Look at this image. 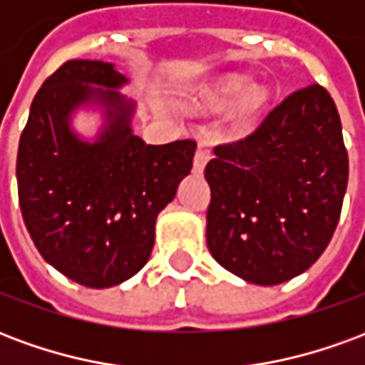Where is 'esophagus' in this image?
I'll return each instance as SVG.
<instances>
[{
  "mask_svg": "<svg viewBox=\"0 0 365 365\" xmlns=\"http://www.w3.org/2000/svg\"><path fill=\"white\" fill-rule=\"evenodd\" d=\"M211 160V150L207 148L205 144H199L197 152H195V158H193V172L201 174L205 170V164Z\"/></svg>",
  "mask_w": 365,
  "mask_h": 365,
  "instance_id": "1",
  "label": "esophagus"
}]
</instances>
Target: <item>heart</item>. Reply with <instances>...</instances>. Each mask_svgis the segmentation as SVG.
Returning a JSON list of instances; mask_svg holds the SVG:
<instances>
[{"mask_svg": "<svg viewBox=\"0 0 365 365\" xmlns=\"http://www.w3.org/2000/svg\"><path fill=\"white\" fill-rule=\"evenodd\" d=\"M201 101L209 109L222 111L237 105V113L240 119H252L254 115L262 111V107L268 103V91L262 88H254L252 82L242 76H229L219 80L211 88H207L201 96Z\"/></svg>", "mask_w": 365, "mask_h": 365, "instance_id": "obj_1", "label": "heart"}]
</instances>
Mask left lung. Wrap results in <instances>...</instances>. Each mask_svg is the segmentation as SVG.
Returning <instances> with one entry per match:
<instances>
[{
  "mask_svg": "<svg viewBox=\"0 0 365 365\" xmlns=\"http://www.w3.org/2000/svg\"><path fill=\"white\" fill-rule=\"evenodd\" d=\"M207 246L222 268L256 285L303 274L329 246L348 185V152L332 97L295 91L252 135L215 148Z\"/></svg>",
  "mask_w": 365,
  "mask_h": 365,
  "instance_id": "left-lung-1",
  "label": "left lung"
}]
</instances>
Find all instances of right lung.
I'll return each instance as SVG.
<instances>
[{
  "instance_id": "obj_1",
  "label": "right lung",
  "mask_w": 365,
  "mask_h": 365,
  "mask_svg": "<svg viewBox=\"0 0 365 365\" xmlns=\"http://www.w3.org/2000/svg\"><path fill=\"white\" fill-rule=\"evenodd\" d=\"M115 64L70 60L33 99L17 152L25 225L44 260L72 282L105 289L144 268L160 211L193 166L197 144H146L133 130L136 101ZM100 113L93 137L73 128Z\"/></svg>"
}]
</instances>
